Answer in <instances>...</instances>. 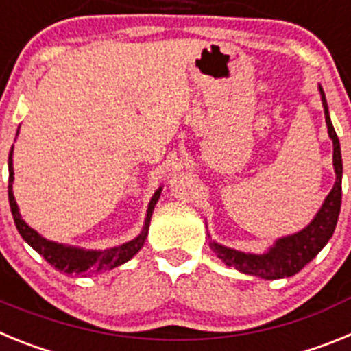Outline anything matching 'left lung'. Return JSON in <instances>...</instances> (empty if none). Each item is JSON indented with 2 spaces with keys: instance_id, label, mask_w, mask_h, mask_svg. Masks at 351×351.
Returning <instances> with one entry per match:
<instances>
[{
  "instance_id": "left-lung-1",
  "label": "left lung",
  "mask_w": 351,
  "mask_h": 351,
  "mask_svg": "<svg viewBox=\"0 0 351 351\" xmlns=\"http://www.w3.org/2000/svg\"><path fill=\"white\" fill-rule=\"evenodd\" d=\"M322 105H324L325 123H327L328 137L332 138L334 145V170H336V182L330 193L327 195L325 202L322 204L320 210L316 213L313 221L306 228L293 235L278 239L274 246L269 247L267 253L263 255H251V253H243V251L232 250V247L221 246L218 243H210V250L221 258L223 263L228 267L237 269L239 272L244 274L258 276L263 280H281V278H290L297 274L306 263L311 262L328 239L332 237L334 228L337 225L341 210V178H343V160H341V145L339 138L336 135L330 116H328L327 100H325V93L320 88Z\"/></svg>"
}]
</instances>
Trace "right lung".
<instances>
[{
  "label": "right lung",
  "mask_w": 351,
  "mask_h": 351,
  "mask_svg": "<svg viewBox=\"0 0 351 351\" xmlns=\"http://www.w3.org/2000/svg\"><path fill=\"white\" fill-rule=\"evenodd\" d=\"M12 154H14V145L8 154V202H10L12 216H14L15 226H17L19 234L23 235V239L29 244L36 253L47 260L51 265H54L58 271L66 272V274H84V272H98V271H110V269L123 265L128 262L130 258L137 255L141 247L144 246L145 237H147L149 223H151V216H153L154 206H156L158 198L161 195V188H158L156 193L153 195L151 202L147 207V216H145V223L138 237H135L130 243L121 244V246L110 247V250H82V247L64 246V244L52 243L45 237L33 230L19 213L17 202H15L14 191H12V182H14V163H12Z\"/></svg>",
  "instance_id": "add662e5"
}]
</instances>
